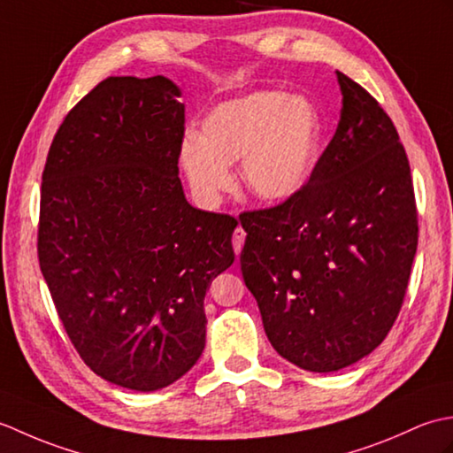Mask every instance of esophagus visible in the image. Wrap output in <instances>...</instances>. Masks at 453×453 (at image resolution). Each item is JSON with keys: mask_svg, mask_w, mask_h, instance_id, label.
<instances>
[{"mask_svg": "<svg viewBox=\"0 0 453 453\" xmlns=\"http://www.w3.org/2000/svg\"><path fill=\"white\" fill-rule=\"evenodd\" d=\"M245 229L239 226V227H235V232H234V251H235V255H239L242 253V249H243V242H245Z\"/></svg>", "mask_w": 453, "mask_h": 453, "instance_id": "34e87169", "label": "esophagus"}]
</instances>
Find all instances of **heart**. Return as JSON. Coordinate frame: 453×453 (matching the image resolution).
<instances>
[{
	"label": "heart",
	"mask_w": 453,
	"mask_h": 453,
	"mask_svg": "<svg viewBox=\"0 0 453 453\" xmlns=\"http://www.w3.org/2000/svg\"><path fill=\"white\" fill-rule=\"evenodd\" d=\"M321 148L319 114L303 97L255 91L226 101L202 120L200 136L180 143V167L195 195L218 204L232 188L229 165L242 159V180L263 202H286L311 179Z\"/></svg>",
	"instance_id": "b5f03b06"
}]
</instances>
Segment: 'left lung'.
I'll return each mask as SVG.
<instances>
[{
	"label": "left lung",
	"mask_w": 453,
	"mask_h": 453,
	"mask_svg": "<svg viewBox=\"0 0 453 453\" xmlns=\"http://www.w3.org/2000/svg\"><path fill=\"white\" fill-rule=\"evenodd\" d=\"M341 120L311 179L282 204L243 211L245 286L274 350L336 372L391 331L418 243L415 188L388 112L336 72Z\"/></svg>",
	"instance_id": "1"
}]
</instances>
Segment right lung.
Here are the masks:
<instances>
[{
  "label": "right lung",
  "mask_w": 453,
  "mask_h": 453,
  "mask_svg": "<svg viewBox=\"0 0 453 453\" xmlns=\"http://www.w3.org/2000/svg\"><path fill=\"white\" fill-rule=\"evenodd\" d=\"M179 97L163 75L107 78L67 112L42 173L38 263L58 317L95 373L134 391L196 364L206 290L235 261L237 219L182 192Z\"/></svg>",
  "instance_id": "right-lung-1"
}]
</instances>
